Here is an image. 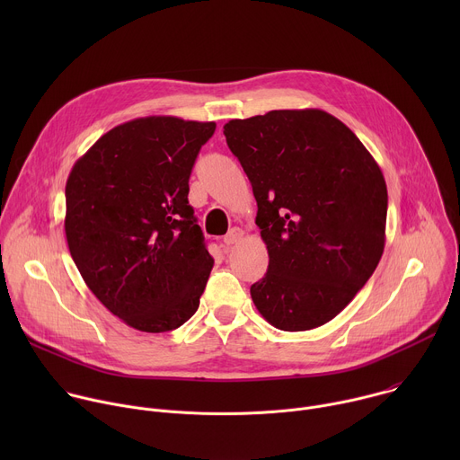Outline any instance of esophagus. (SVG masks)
Returning a JSON list of instances; mask_svg holds the SVG:
<instances>
[{
    "instance_id": "esophagus-1",
    "label": "esophagus",
    "mask_w": 460,
    "mask_h": 460,
    "mask_svg": "<svg viewBox=\"0 0 460 460\" xmlns=\"http://www.w3.org/2000/svg\"><path fill=\"white\" fill-rule=\"evenodd\" d=\"M242 236H243V231H242L240 227H233V229L224 236V242H226L227 245H233V243L240 242Z\"/></svg>"
}]
</instances>
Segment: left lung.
Here are the masks:
<instances>
[{
    "label": "left lung",
    "mask_w": 460,
    "mask_h": 460,
    "mask_svg": "<svg viewBox=\"0 0 460 460\" xmlns=\"http://www.w3.org/2000/svg\"><path fill=\"white\" fill-rule=\"evenodd\" d=\"M256 199L270 266L251 298L271 325L307 332L333 320L376 270L385 242L384 174L339 118L270 111L224 125Z\"/></svg>",
    "instance_id": "8db88e82"
}]
</instances>
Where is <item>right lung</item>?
I'll return each instance as SVG.
<instances>
[{
  "instance_id": "1",
  "label": "right lung",
  "mask_w": 460,
  "mask_h": 460,
  "mask_svg": "<svg viewBox=\"0 0 460 460\" xmlns=\"http://www.w3.org/2000/svg\"><path fill=\"white\" fill-rule=\"evenodd\" d=\"M215 121L147 116L116 125L65 185V236L94 296L127 325L171 332L199 309L215 260L189 176Z\"/></svg>"
}]
</instances>
